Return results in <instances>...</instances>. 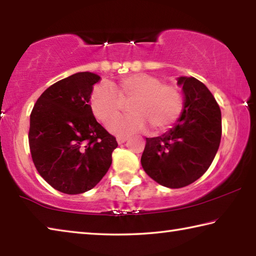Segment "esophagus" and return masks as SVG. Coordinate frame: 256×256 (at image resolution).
I'll use <instances>...</instances> for the list:
<instances>
[{
  "mask_svg": "<svg viewBox=\"0 0 256 256\" xmlns=\"http://www.w3.org/2000/svg\"><path fill=\"white\" fill-rule=\"evenodd\" d=\"M128 138V136H118V138H116V140H118V142L120 144H124V142L126 141Z\"/></svg>",
  "mask_w": 256,
  "mask_h": 256,
  "instance_id": "1",
  "label": "esophagus"
}]
</instances>
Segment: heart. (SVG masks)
<instances>
[{"label":"heart","instance_id":"heart-1","mask_svg":"<svg viewBox=\"0 0 256 256\" xmlns=\"http://www.w3.org/2000/svg\"><path fill=\"white\" fill-rule=\"evenodd\" d=\"M130 101L129 103L128 102ZM128 102L130 114L114 120ZM90 106L94 118L118 136L144 131L160 133L170 128L183 112V94L175 84H164L162 78L150 73H133L120 78L112 86L102 84L94 88Z\"/></svg>","mask_w":256,"mask_h":256}]
</instances>
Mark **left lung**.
<instances>
[{
    "instance_id": "left-lung-1",
    "label": "left lung",
    "mask_w": 256,
    "mask_h": 256,
    "mask_svg": "<svg viewBox=\"0 0 256 256\" xmlns=\"http://www.w3.org/2000/svg\"><path fill=\"white\" fill-rule=\"evenodd\" d=\"M184 110L170 131L146 138L144 172L160 185L180 188L200 178L214 162L222 140V112L210 90L193 76H180Z\"/></svg>"
}]
</instances>
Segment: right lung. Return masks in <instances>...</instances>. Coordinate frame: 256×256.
I'll list each match as a JSON object with an SVG mask.
<instances>
[{"label": "right lung", "instance_id": "add662e5", "mask_svg": "<svg viewBox=\"0 0 256 256\" xmlns=\"http://www.w3.org/2000/svg\"><path fill=\"white\" fill-rule=\"evenodd\" d=\"M100 76L79 72L48 86L30 114L34 167L52 188L80 194L94 188L112 164L116 138L92 114L90 97Z\"/></svg>", "mask_w": 256, "mask_h": 256}]
</instances>
